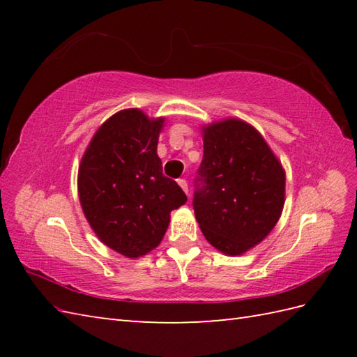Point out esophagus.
<instances>
[{
    "instance_id": "1",
    "label": "esophagus",
    "mask_w": 357,
    "mask_h": 357,
    "mask_svg": "<svg viewBox=\"0 0 357 357\" xmlns=\"http://www.w3.org/2000/svg\"><path fill=\"white\" fill-rule=\"evenodd\" d=\"M178 184L181 185V188H183V190L188 195V185H187V181L184 179V178H181V179H178Z\"/></svg>"
}]
</instances>
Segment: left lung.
<instances>
[{
	"mask_svg": "<svg viewBox=\"0 0 357 357\" xmlns=\"http://www.w3.org/2000/svg\"><path fill=\"white\" fill-rule=\"evenodd\" d=\"M285 173L257 130L239 119L204 128L193 210L204 236L236 256L267 236L284 207Z\"/></svg>",
	"mask_w": 357,
	"mask_h": 357,
	"instance_id": "obj_1",
	"label": "left lung"
}]
</instances>
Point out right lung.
<instances>
[{
    "instance_id": "add662e5",
    "label": "right lung",
    "mask_w": 357,
    "mask_h": 357,
    "mask_svg": "<svg viewBox=\"0 0 357 357\" xmlns=\"http://www.w3.org/2000/svg\"><path fill=\"white\" fill-rule=\"evenodd\" d=\"M162 123L138 109L118 112L98 128L79 165L78 193L90 227L127 257L153 250L170 211L187 201L183 188L164 176L156 155Z\"/></svg>"
}]
</instances>
